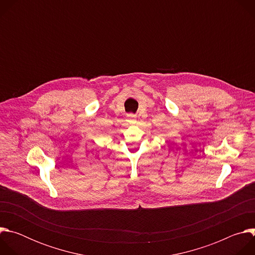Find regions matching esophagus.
<instances>
[{
	"instance_id": "1",
	"label": "esophagus",
	"mask_w": 255,
	"mask_h": 255,
	"mask_svg": "<svg viewBox=\"0 0 255 255\" xmlns=\"http://www.w3.org/2000/svg\"><path fill=\"white\" fill-rule=\"evenodd\" d=\"M128 122L130 124H135L136 123V115L134 114H129L128 115Z\"/></svg>"
}]
</instances>
